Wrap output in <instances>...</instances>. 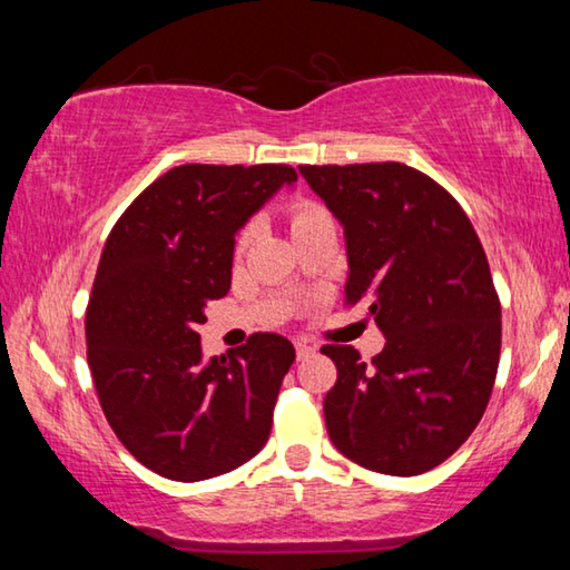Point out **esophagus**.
<instances>
[{
    "label": "esophagus",
    "mask_w": 570,
    "mask_h": 570,
    "mask_svg": "<svg viewBox=\"0 0 570 570\" xmlns=\"http://www.w3.org/2000/svg\"><path fill=\"white\" fill-rule=\"evenodd\" d=\"M316 352V346L314 344H308V342H296V356L298 360H306V356H312Z\"/></svg>",
    "instance_id": "obj_1"
}]
</instances>
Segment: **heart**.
Returning a JSON list of instances; mask_svg holds the SVG:
<instances>
[{
  "label": "heart",
  "instance_id": "b5f03b06",
  "mask_svg": "<svg viewBox=\"0 0 570 570\" xmlns=\"http://www.w3.org/2000/svg\"><path fill=\"white\" fill-rule=\"evenodd\" d=\"M330 216V210H326L322 204H316V200H312V198H296L292 206H288V224H292V230L294 234H298V230H304V228H308V226H314V224H320L322 218H326ZM254 226H246V228H240V234H238V238H236V248L238 250H244L248 244H250V238H254Z\"/></svg>",
  "mask_w": 570,
  "mask_h": 570
}]
</instances>
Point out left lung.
<instances>
[{
	"label": "left lung",
	"instance_id": "left-lung-1",
	"mask_svg": "<svg viewBox=\"0 0 570 570\" xmlns=\"http://www.w3.org/2000/svg\"><path fill=\"white\" fill-rule=\"evenodd\" d=\"M344 224V306L366 304L384 350L324 344L336 382L324 397L336 450L384 475L438 468L478 428L493 394L500 298L470 218L404 163L298 166Z\"/></svg>",
	"mask_w": 570,
	"mask_h": 570
}]
</instances>
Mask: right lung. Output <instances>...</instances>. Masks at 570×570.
Wrapping results in <instances>:
<instances>
[{"label": "right lung", "mask_w": 570, "mask_h": 570, "mask_svg": "<svg viewBox=\"0 0 570 570\" xmlns=\"http://www.w3.org/2000/svg\"><path fill=\"white\" fill-rule=\"evenodd\" d=\"M296 170L284 163L170 168L122 210L85 312L100 407L130 455L168 480L236 470L266 445L296 352L250 334L200 360L204 308L230 288L236 230Z\"/></svg>", "instance_id": "right-lung-1"}]
</instances>
